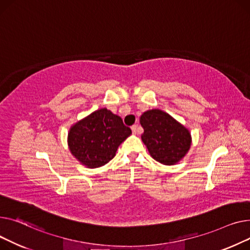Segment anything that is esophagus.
<instances>
[{
    "mask_svg": "<svg viewBox=\"0 0 250 250\" xmlns=\"http://www.w3.org/2000/svg\"><path fill=\"white\" fill-rule=\"evenodd\" d=\"M132 132H133V134H137V125H133L131 127Z\"/></svg>",
    "mask_w": 250,
    "mask_h": 250,
    "instance_id": "obj_1",
    "label": "esophagus"
}]
</instances>
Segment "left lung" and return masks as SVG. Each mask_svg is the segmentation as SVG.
Instances as JSON below:
<instances>
[{
    "label": "left lung",
    "mask_w": 250,
    "mask_h": 250,
    "mask_svg": "<svg viewBox=\"0 0 250 250\" xmlns=\"http://www.w3.org/2000/svg\"><path fill=\"white\" fill-rule=\"evenodd\" d=\"M140 124L144 129L142 142L159 164L174 166L188 152L192 144L189 130L168 113L147 110L141 115Z\"/></svg>",
    "instance_id": "left-lung-1"
}]
</instances>
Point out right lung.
<instances>
[{
	"instance_id": "right-lung-1",
	"label": "right lung",
	"mask_w": 250,
	"mask_h": 250,
	"mask_svg": "<svg viewBox=\"0 0 250 250\" xmlns=\"http://www.w3.org/2000/svg\"><path fill=\"white\" fill-rule=\"evenodd\" d=\"M131 134L119 116L103 108L71 125L67 145L81 165L97 168L113 159L120 144Z\"/></svg>"
}]
</instances>
